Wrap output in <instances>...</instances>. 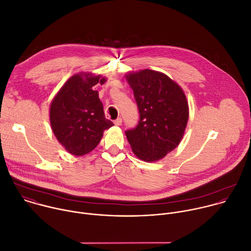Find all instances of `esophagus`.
Segmentation results:
<instances>
[{
    "label": "esophagus",
    "instance_id": "1",
    "mask_svg": "<svg viewBox=\"0 0 251 251\" xmlns=\"http://www.w3.org/2000/svg\"><path fill=\"white\" fill-rule=\"evenodd\" d=\"M114 124L116 125V126H120L121 124H122V118H117L115 121H114Z\"/></svg>",
    "mask_w": 251,
    "mask_h": 251
}]
</instances>
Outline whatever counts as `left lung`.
I'll return each mask as SVG.
<instances>
[{
  "instance_id": "left-lung-1",
  "label": "left lung",
  "mask_w": 251,
  "mask_h": 251,
  "mask_svg": "<svg viewBox=\"0 0 251 251\" xmlns=\"http://www.w3.org/2000/svg\"><path fill=\"white\" fill-rule=\"evenodd\" d=\"M140 113L138 125L125 132L133 153L144 162L163 159L180 144L189 120L182 87L163 73L142 69L125 75Z\"/></svg>"
}]
</instances>
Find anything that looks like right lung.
<instances>
[{
  "label": "right lung",
  "instance_id": "obj_1",
  "mask_svg": "<svg viewBox=\"0 0 251 251\" xmlns=\"http://www.w3.org/2000/svg\"><path fill=\"white\" fill-rule=\"evenodd\" d=\"M101 75L80 73L69 77L53 97L50 106L52 132L62 147L80 157L99 144L103 132L114 124L105 118L98 91L93 87L104 84Z\"/></svg>",
  "mask_w": 251,
  "mask_h": 251
}]
</instances>
